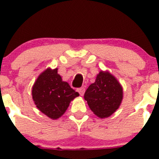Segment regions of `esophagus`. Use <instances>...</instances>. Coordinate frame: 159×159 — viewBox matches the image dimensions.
I'll return each mask as SVG.
<instances>
[{"label":"esophagus","instance_id":"1","mask_svg":"<svg viewBox=\"0 0 159 159\" xmlns=\"http://www.w3.org/2000/svg\"><path fill=\"white\" fill-rule=\"evenodd\" d=\"M79 93L80 94V96H83L84 94V92H85V88L84 87H81V88L78 89Z\"/></svg>","mask_w":159,"mask_h":159}]
</instances>
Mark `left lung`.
Wrapping results in <instances>:
<instances>
[{"label": "left lung", "mask_w": 159, "mask_h": 159, "mask_svg": "<svg viewBox=\"0 0 159 159\" xmlns=\"http://www.w3.org/2000/svg\"><path fill=\"white\" fill-rule=\"evenodd\" d=\"M123 90L117 79L108 71H100L93 84L84 94L90 110L101 119L109 117L120 106Z\"/></svg>", "instance_id": "8db88e82"}]
</instances>
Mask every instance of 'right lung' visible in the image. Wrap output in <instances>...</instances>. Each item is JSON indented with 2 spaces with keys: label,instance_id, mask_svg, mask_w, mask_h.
Wrapping results in <instances>:
<instances>
[{
  "label": "right lung",
  "instance_id": "obj_1",
  "mask_svg": "<svg viewBox=\"0 0 159 159\" xmlns=\"http://www.w3.org/2000/svg\"><path fill=\"white\" fill-rule=\"evenodd\" d=\"M67 82L62 81L58 68H48L39 75L32 87L34 104L42 113L51 119L64 115L71 101L79 96Z\"/></svg>",
  "mask_w": 159,
  "mask_h": 159
}]
</instances>
